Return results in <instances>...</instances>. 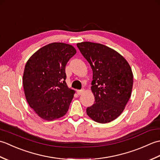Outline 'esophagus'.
I'll return each instance as SVG.
<instances>
[{"label": "esophagus", "mask_w": 160, "mask_h": 160, "mask_svg": "<svg viewBox=\"0 0 160 160\" xmlns=\"http://www.w3.org/2000/svg\"><path fill=\"white\" fill-rule=\"evenodd\" d=\"M84 91V89H81V90H78L77 91V93H78V95H81L82 94L83 92Z\"/></svg>", "instance_id": "34e87169"}]
</instances>
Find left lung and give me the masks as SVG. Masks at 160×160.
<instances>
[{
	"label": "left lung",
	"instance_id": "obj_1",
	"mask_svg": "<svg viewBox=\"0 0 160 160\" xmlns=\"http://www.w3.org/2000/svg\"><path fill=\"white\" fill-rule=\"evenodd\" d=\"M93 71L91 89L95 103L87 108L90 118L105 124L115 120L124 110L133 84V75L127 60L116 51L100 43L77 44Z\"/></svg>",
	"mask_w": 160,
	"mask_h": 160
}]
</instances>
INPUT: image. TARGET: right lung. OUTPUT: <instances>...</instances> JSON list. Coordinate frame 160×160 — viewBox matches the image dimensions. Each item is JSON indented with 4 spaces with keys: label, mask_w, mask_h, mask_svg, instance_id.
<instances>
[{
    "label": "right lung",
    "mask_w": 160,
    "mask_h": 160,
    "mask_svg": "<svg viewBox=\"0 0 160 160\" xmlns=\"http://www.w3.org/2000/svg\"><path fill=\"white\" fill-rule=\"evenodd\" d=\"M76 53L72 45L53 42L39 49L25 64L22 84L26 100L43 120H57L69 109L75 91L65 82V67Z\"/></svg>",
    "instance_id": "right-lung-1"
}]
</instances>
